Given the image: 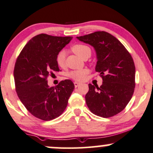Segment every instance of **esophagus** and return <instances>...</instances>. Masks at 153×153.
<instances>
[{"mask_svg":"<svg viewBox=\"0 0 153 153\" xmlns=\"http://www.w3.org/2000/svg\"><path fill=\"white\" fill-rule=\"evenodd\" d=\"M74 87L75 88H77V87H78V86H79V85H81V83H79V82L75 81L74 83Z\"/></svg>","mask_w":153,"mask_h":153,"instance_id":"34e87169","label":"esophagus"}]
</instances>
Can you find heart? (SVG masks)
Wrapping results in <instances>:
<instances>
[{
    "label": "heart",
    "instance_id": "heart-1",
    "mask_svg": "<svg viewBox=\"0 0 153 153\" xmlns=\"http://www.w3.org/2000/svg\"><path fill=\"white\" fill-rule=\"evenodd\" d=\"M73 52L76 54L79 57L83 59L85 56L91 54V50L88 46L83 44H76L74 45L72 48ZM65 52L61 51L56 56V63L59 67L62 68H65ZM89 72V70L86 68L81 70H74V71L70 72L68 74V76L74 80L82 81L85 79L86 76Z\"/></svg>",
    "mask_w": 153,
    "mask_h": 153
}]
</instances>
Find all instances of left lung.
Listing matches in <instances>:
<instances>
[{
  "instance_id": "left-lung-1",
  "label": "left lung",
  "mask_w": 153,
  "mask_h": 153,
  "mask_svg": "<svg viewBox=\"0 0 153 153\" xmlns=\"http://www.w3.org/2000/svg\"><path fill=\"white\" fill-rule=\"evenodd\" d=\"M76 39L94 48L97 59L95 70L103 79L100 87L88 85L86 104L97 116L104 118L114 116L124 109L133 94L135 87L133 59L123 44L106 32H95Z\"/></svg>"
}]
</instances>
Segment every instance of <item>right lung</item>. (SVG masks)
I'll return each mask as SVG.
<instances>
[{"mask_svg":"<svg viewBox=\"0 0 153 153\" xmlns=\"http://www.w3.org/2000/svg\"><path fill=\"white\" fill-rule=\"evenodd\" d=\"M71 36L41 34L27 42L18 57L14 78L18 97L34 117L50 121L60 116L68 105L74 85L69 79L50 87L47 78L59 72L56 56Z\"/></svg>","mask_w":153,"mask_h":153,"instance_id":"1","label":"right lung"}]
</instances>
